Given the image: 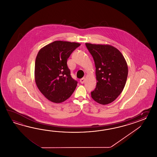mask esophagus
Returning a JSON list of instances; mask_svg holds the SVG:
<instances>
[{
    "label": "esophagus",
    "instance_id": "34e87169",
    "mask_svg": "<svg viewBox=\"0 0 157 157\" xmlns=\"http://www.w3.org/2000/svg\"><path fill=\"white\" fill-rule=\"evenodd\" d=\"M80 82L81 83H84V82H85V78H81V79H80Z\"/></svg>",
    "mask_w": 157,
    "mask_h": 157
}]
</instances>
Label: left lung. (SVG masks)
Segmentation results:
<instances>
[{"mask_svg": "<svg viewBox=\"0 0 157 157\" xmlns=\"http://www.w3.org/2000/svg\"><path fill=\"white\" fill-rule=\"evenodd\" d=\"M85 44L96 67L97 85L91 92V98L100 104L110 103L120 95L125 86L127 63L120 52L111 45Z\"/></svg>", "mask_w": 157, "mask_h": 157, "instance_id": "1", "label": "left lung"}]
</instances>
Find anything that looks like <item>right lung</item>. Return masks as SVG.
<instances>
[{"label": "right lung", "instance_id": "1", "mask_svg": "<svg viewBox=\"0 0 157 157\" xmlns=\"http://www.w3.org/2000/svg\"><path fill=\"white\" fill-rule=\"evenodd\" d=\"M80 44L55 41L41 49L35 64V78L40 92L51 101L67 100L77 86L71 76L67 59Z\"/></svg>", "mask_w": 157, "mask_h": 157}]
</instances>
